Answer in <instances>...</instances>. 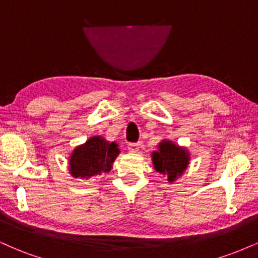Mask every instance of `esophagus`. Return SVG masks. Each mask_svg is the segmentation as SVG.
Returning a JSON list of instances; mask_svg holds the SVG:
<instances>
[{
  "mask_svg": "<svg viewBox=\"0 0 258 258\" xmlns=\"http://www.w3.org/2000/svg\"><path fill=\"white\" fill-rule=\"evenodd\" d=\"M139 146H141L139 143H130L128 144V150L131 153H137L139 150Z\"/></svg>",
  "mask_w": 258,
  "mask_h": 258,
  "instance_id": "esophagus-1",
  "label": "esophagus"
}]
</instances>
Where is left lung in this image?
Instances as JSON below:
<instances>
[{
  "label": "left lung",
  "mask_w": 258,
  "mask_h": 258,
  "mask_svg": "<svg viewBox=\"0 0 258 258\" xmlns=\"http://www.w3.org/2000/svg\"><path fill=\"white\" fill-rule=\"evenodd\" d=\"M154 168L166 174L168 182L180 176L189 164V154L184 148L176 146L171 141H162L158 152L153 153Z\"/></svg>",
  "instance_id": "1"
}]
</instances>
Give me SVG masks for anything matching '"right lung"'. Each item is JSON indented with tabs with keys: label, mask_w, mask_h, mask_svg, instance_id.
<instances>
[{
	"label": "right lung",
	"mask_w": 258,
	"mask_h": 258,
	"mask_svg": "<svg viewBox=\"0 0 258 258\" xmlns=\"http://www.w3.org/2000/svg\"><path fill=\"white\" fill-rule=\"evenodd\" d=\"M120 149L115 142L109 143L100 136H94L74 150L70 156V173L75 178L88 179L109 172Z\"/></svg>",
	"instance_id": "right-lung-1"
}]
</instances>
